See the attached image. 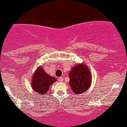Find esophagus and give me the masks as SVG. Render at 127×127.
<instances>
[{
  "mask_svg": "<svg viewBox=\"0 0 127 127\" xmlns=\"http://www.w3.org/2000/svg\"><path fill=\"white\" fill-rule=\"evenodd\" d=\"M63 79H64L62 77H59V78H58V81L59 82H63Z\"/></svg>",
  "mask_w": 127,
  "mask_h": 127,
  "instance_id": "1",
  "label": "esophagus"
}]
</instances>
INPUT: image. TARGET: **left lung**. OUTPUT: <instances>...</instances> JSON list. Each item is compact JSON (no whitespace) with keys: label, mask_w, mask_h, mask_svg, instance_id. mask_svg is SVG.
Here are the masks:
<instances>
[{"label":"left lung","mask_w":127,"mask_h":127,"mask_svg":"<svg viewBox=\"0 0 127 127\" xmlns=\"http://www.w3.org/2000/svg\"><path fill=\"white\" fill-rule=\"evenodd\" d=\"M68 75L69 85L75 94H81L90 88L92 75L90 69L85 64L80 63L74 65Z\"/></svg>","instance_id":"left-lung-1"}]
</instances>
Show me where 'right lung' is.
Returning <instances> with one entry per match:
<instances>
[{
    "instance_id": "obj_1",
    "label": "right lung",
    "mask_w": 127,
    "mask_h": 127,
    "mask_svg": "<svg viewBox=\"0 0 127 127\" xmlns=\"http://www.w3.org/2000/svg\"><path fill=\"white\" fill-rule=\"evenodd\" d=\"M56 81L54 77L47 74L42 66H39L33 74L31 85L34 91L44 95L49 90L50 85Z\"/></svg>"
}]
</instances>
